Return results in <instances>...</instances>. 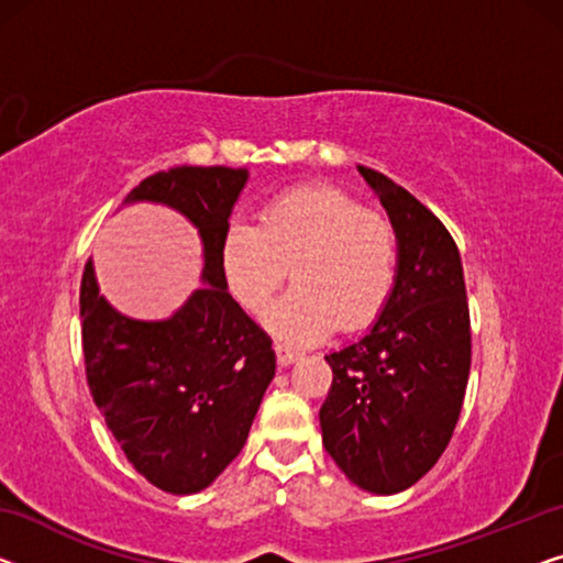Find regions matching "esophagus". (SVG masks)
Returning <instances> with one entry per match:
<instances>
[{"mask_svg": "<svg viewBox=\"0 0 563 563\" xmlns=\"http://www.w3.org/2000/svg\"><path fill=\"white\" fill-rule=\"evenodd\" d=\"M275 356H278L280 366H288L292 362H298L300 351L292 349V346H285V343H275Z\"/></svg>", "mask_w": 563, "mask_h": 563, "instance_id": "esophagus-1", "label": "esophagus"}]
</instances>
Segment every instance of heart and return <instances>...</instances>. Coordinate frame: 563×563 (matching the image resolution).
<instances>
[{
	"instance_id": "b5f03b06",
	"label": "heart",
	"mask_w": 563,
	"mask_h": 563,
	"mask_svg": "<svg viewBox=\"0 0 563 563\" xmlns=\"http://www.w3.org/2000/svg\"><path fill=\"white\" fill-rule=\"evenodd\" d=\"M220 263L234 300L263 316L288 275L296 288L273 308L283 339L316 341L335 323L366 329L391 298L399 238L387 217L366 212L331 184H298L267 199L255 228L224 230Z\"/></svg>"
}]
</instances>
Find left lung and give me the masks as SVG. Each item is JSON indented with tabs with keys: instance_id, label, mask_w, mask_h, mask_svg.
Wrapping results in <instances>:
<instances>
[{
	"instance_id": "8db88e82",
	"label": "left lung",
	"mask_w": 563,
	"mask_h": 563,
	"mask_svg": "<svg viewBox=\"0 0 563 563\" xmlns=\"http://www.w3.org/2000/svg\"><path fill=\"white\" fill-rule=\"evenodd\" d=\"M399 238V273L362 339L325 356L333 382L323 448L351 483L391 496L430 473L463 409L470 310L460 250L448 228L389 176L358 166Z\"/></svg>"
}]
</instances>
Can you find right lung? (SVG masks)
I'll return each mask as SVG.
<instances>
[{
    "label": "right lung",
    "instance_id": "add662e5",
    "mask_svg": "<svg viewBox=\"0 0 563 563\" xmlns=\"http://www.w3.org/2000/svg\"><path fill=\"white\" fill-rule=\"evenodd\" d=\"M247 169L176 166L146 176L125 201H162L205 242L199 288L166 321H133L80 283L86 379L129 463L158 490H205L245 448L275 376L273 341L228 292L220 250Z\"/></svg>",
    "mask_w": 563,
    "mask_h": 563
}]
</instances>
